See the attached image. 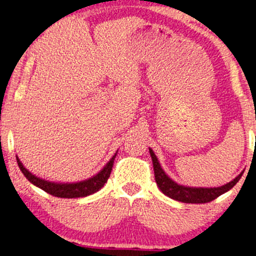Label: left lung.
I'll use <instances>...</instances> for the list:
<instances>
[{
  "label": "left lung",
  "mask_w": 256,
  "mask_h": 256,
  "mask_svg": "<svg viewBox=\"0 0 256 256\" xmlns=\"http://www.w3.org/2000/svg\"><path fill=\"white\" fill-rule=\"evenodd\" d=\"M150 156L152 160V166H154L155 173V182H156L158 186L165 195L168 196L176 201L184 202V204H207V202L213 201L220 195L228 192L231 188L236 185L237 182L242 177L243 172L240 176H237L234 180L230 183L222 185L219 188H186L183 185H179L170 179L165 174V172L161 168L160 164H158V158L155 156L154 152L149 149Z\"/></svg>",
  "instance_id": "8db88e82"
}]
</instances>
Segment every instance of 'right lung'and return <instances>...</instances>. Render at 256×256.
I'll return each mask as SVG.
<instances>
[{"label":"right lung","mask_w":256,"mask_h":256,"mask_svg":"<svg viewBox=\"0 0 256 256\" xmlns=\"http://www.w3.org/2000/svg\"><path fill=\"white\" fill-rule=\"evenodd\" d=\"M116 154L110 158V162L104 166V168L98 174H96L95 177L88 179V180L79 182V183H72V184H56L52 183V182H46L44 179H40L30 173L28 170L22 166V164L20 162V160L16 156L18 165L19 168L22 170V172L24 173V176L32 184L36 185V186L40 188L46 192L50 194L52 196H56V198H84V196L91 195V194L98 192L104 185L107 183L108 178H110L112 167H113L114 158H116Z\"/></svg>","instance_id":"1"}]
</instances>
